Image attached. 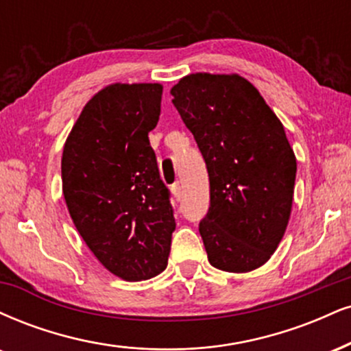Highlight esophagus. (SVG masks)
<instances>
[{
  "instance_id": "1",
  "label": "esophagus",
  "mask_w": 351,
  "mask_h": 351,
  "mask_svg": "<svg viewBox=\"0 0 351 351\" xmlns=\"http://www.w3.org/2000/svg\"><path fill=\"white\" fill-rule=\"evenodd\" d=\"M171 193H173V196L176 197V199H181V196H183V188H181V184H180V181H176L175 184H173L171 186Z\"/></svg>"
}]
</instances>
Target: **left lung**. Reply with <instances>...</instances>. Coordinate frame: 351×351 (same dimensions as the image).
I'll return each instance as SVG.
<instances>
[{
	"instance_id": "left-lung-1",
	"label": "left lung",
	"mask_w": 351,
	"mask_h": 351,
	"mask_svg": "<svg viewBox=\"0 0 351 351\" xmlns=\"http://www.w3.org/2000/svg\"><path fill=\"white\" fill-rule=\"evenodd\" d=\"M209 175L199 234L214 268L247 273L267 263L293 206L296 157L285 128L239 75L193 73L171 88Z\"/></svg>"
}]
</instances>
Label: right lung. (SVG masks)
Listing matches in <instances>:
<instances>
[{
  "label": "right lung",
  "mask_w": 351,
  "mask_h": 351,
  "mask_svg": "<svg viewBox=\"0 0 351 351\" xmlns=\"http://www.w3.org/2000/svg\"><path fill=\"white\" fill-rule=\"evenodd\" d=\"M162 93L158 83L106 86L63 147V196L75 227L96 258L128 281L167 268L176 227L149 141Z\"/></svg>",
  "instance_id": "add662e5"
}]
</instances>
